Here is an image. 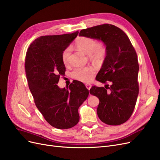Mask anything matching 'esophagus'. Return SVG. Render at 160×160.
<instances>
[{"mask_svg": "<svg viewBox=\"0 0 160 160\" xmlns=\"http://www.w3.org/2000/svg\"><path fill=\"white\" fill-rule=\"evenodd\" d=\"M85 86H86L87 89H88V90H89L91 88V86L92 85L91 84H89V83H87V84H85Z\"/></svg>", "mask_w": 160, "mask_h": 160, "instance_id": "1", "label": "esophagus"}]
</instances>
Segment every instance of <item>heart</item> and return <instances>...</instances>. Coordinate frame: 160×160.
I'll list each match as a JSON object with an SVG mask.
<instances>
[{
  "mask_svg": "<svg viewBox=\"0 0 160 160\" xmlns=\"http://www.w3.org/2000/svg\"><path fill=\"white\" fill-rule=\"evenodd\" d=\"M75 46L78 50L88 55L90 59L96 63H101L105 59L107 55V50L103 44H99L94 38L89 37H81L76 40ZM70 49L66 48L62 52L61 59L65 65L69 62ZM95 72V69L92 67H79L72 71V76L75 79L88 83L91 81Z\"/></svg>",
  "mask_w": 160,
  "mask_h": 160,
  "instance_id": "1",
  "label": "heart"
}]
</instances>
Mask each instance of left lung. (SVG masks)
I'll return each instance as SVG.
<instances>
[{"label": "left lung", "instance_id": "8db88e82", "mask_svg": "<svg viewBox=\"0 0 160 160\" xmlns=\"http://www.w3.org/2000/svg\"><path fill=\"white\" fill-rule=\"evenodd\" d=\"M79 36L102 41L107 50L96 79L102 83L110 81L111 86H93L89 91L99 99V118L110 125L125 123L133 113L139 93V64L132 42L122 29L109 24L81 30Z\"/></svg>", "mask_w": 160, "mask_h": 160}]
</instances>
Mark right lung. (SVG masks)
I'll return each mask as SVG.
<instances>
[{
    "label": "right lung",
    "instance_id": "right-lung-1",
    "mask_svg": "<svg viewBox=\"0 0 160 160\" xmlns=\"http://www.w3.org/2000/svg\"><path fill=\"white\" fill-rule=\"evenodd\" d=\"M78 33L38 37L31 43L26 54V77L35 105L47 122L59 129H69L77 124L79 108L89 93L79 81H72L69 89L57 85L65 72L62 52Z\"/></svg>",
    "mask_w": 160,
    "mask_h": 160
}]
</instances>
